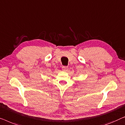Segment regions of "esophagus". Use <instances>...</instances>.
Listing matches in <instances>:
<instances>
[{
    "label": "esophagus",
    "instance_id": "1",
    "mask_svg": "<svg viewBox=\"0 0 125 125\" xmlns=\"http://www.w3.org/2000/svg\"><path fill=\"white\" fill-rule=\"evenodd\" d=\"M68 69V67H67V66H63V67H62V70H63L64 71H67Z\"/></svg>",
    "mask_w": 125,
    "mask_h": 125
}]
</instances>
